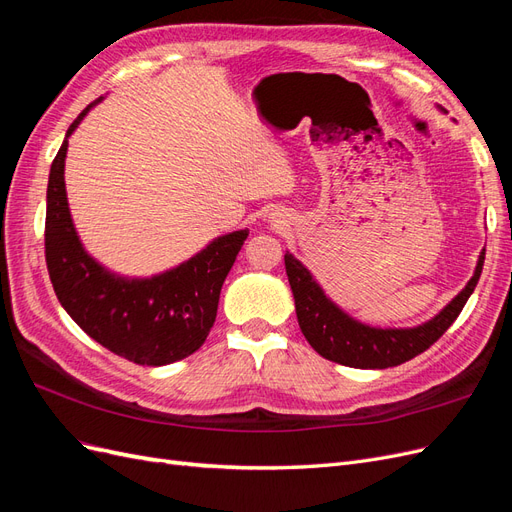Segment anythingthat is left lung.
Instances as JSON below:
<instances>
[{
	"mask_svg": "<svg viewBox=\"0 0 512 512\" xmlns=\"http://www.w3.org/2000/svg\"><path fill=\"white\" fill-rule=\"evenodd\" d=\"M284 262L294 307H297L299 327L309 346L324 359L339 365L356 369H386L406 363L414 359L416 354L425 352L457 320L463 305L468 303L470 294L478 284L485 262V250L478 256L476 271L466 288L436 318L412 329H378L354 320L324 294L312 273L297 258L286 252Z\"/></svg>",
	"mask_w": 512,
	"mask_h": 512,
	"instance_id": "obj_1",
	"label": "left lung"
}]
</instances>
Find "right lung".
I'll return each instance as SVG.
<instances>
[{
    "label": "right lung",
    "mask_w": 512,
    "mask_h": 512,
    "mask_svg": "<svg viewBox=\"0 0 512 512\" xmlns=\"http://www.w3.org/2000/svg\"><path fill=\"white\" fill-rule=\"evenodd\" d=\"M94 104L74 119L51 164L44 226L46 269L61 307L91 339L138 365L175 363L205 344L218 316L222 284L247 230L213 239L179 267L143 280L104 269L76 235L64 181L68 136Z\"/></svg>",
    "instance_id": "right-lung-1"
}]
</instances>
